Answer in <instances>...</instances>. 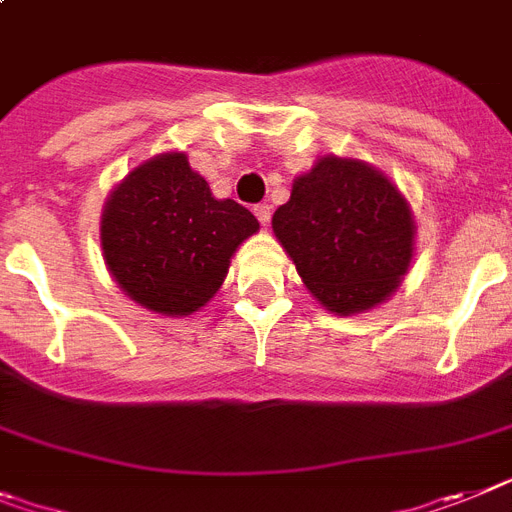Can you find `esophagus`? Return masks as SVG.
<instances>
[{"label":"esophagus","mask_w":512,"mask_h":512,"mask_svg":"<svg viewBox=\"0 0 512 512\" xmlns=\"http://www.w3.org/2000/svg\"><path fill=\"white\" fill-rule=\"evenodd\" d=\"M253 214H256V220L266 227L269 220H272V207H269V204H259V207H253Z\"/></svg>","instance_id":"obj_1"}]
</instances>
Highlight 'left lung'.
I'll return each instance as SVG.
<instances>
[{"label":"left lung","instance_id":"obj_1","mask_svg":"<svg viewBox=\"0 0 512 512\" xmlns=\"http://www.w3.org/2000/svg\"><path fill=\"white\" fill-rule=\"evenodd\" d=\"M274 235L318 300L334 313L383 303L412 261L414 220L383 173L323 157L274 212Z\"/></svg>","mask_w":512,"mask_h":512}]
</instances>
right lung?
<instances>
[{
	"label": "right lung",
	"instance_id": "obj_1",
	"mask_svg": "<svg viewBox=\"0 0 512 512\" xmlns=\"http://www.w3.org/2000/svg\"><path fill=\"white\" fill-rule=\"evenodd\" d=\"M259 220L233 199H214L181 152L152 157L119 183L103 212V256L124 292L165 316L202 308Z\"/></svg>",
	"mask_w": 512,
	"mask_h": 512
}]
</instances>
